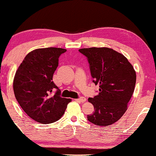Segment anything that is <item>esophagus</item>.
<instances>
[{
	"label": "esophagus",
	"instance_id": "1",
	"mask_svg": "<svg viewBox=\"0 0 156 156\" xmlns=\"http://www.w3.org/2000/svg\"><path fill=\"white\" fill-rule=\"evenodd\" d=\"M77 101H80V102H85L86 101V98L85 97H80L79 98H78V99H76Z\"/></svg>",
	"mask_w": 156,
	"mask_h": 156
}]
</instances>
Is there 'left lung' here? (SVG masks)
<instances>
[{"label":"left lung","instance_id":"obj_1","mask_svg":"<svg viewBox=\"0 0 156 156\" xmlns=\"http://www.w3.org/2000/svg\"><path fill=\"white\" fill-rule=\"evenodd\" d=\"M88 59L93 82L99 86V93L88 98L94 112L88 120L98 126L114 124L127 109L135 90L136 73L121 53L108 47L80 49Z\"/></svg>","mask_w":156,"mask_h":156}]
</instances>
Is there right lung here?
Here are the masks:
<instances>
[{
  "label": "right lung",
  "mask_w": 156,
  "mask_h": 156,
  "mask_svg": "<svg viewBox=\"0 0 156 156\" xmlns=\"http://www.w3.org/2000/svg\"><path fill=\"white\" fill-rule=\"evenodd\" d=\"M66 52V49L56 47L37 49L25 57L16 72L15 97L25 113L39 123L58 121L71 101L60 97V90L52 80L59 57Z\"/></svg>",
  "instance_id": "1"
}]
</instances>
